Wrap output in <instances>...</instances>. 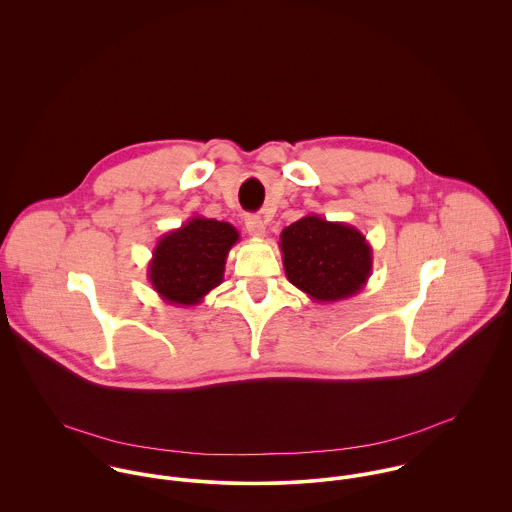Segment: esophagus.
<instances>
[{"label":"esophagus","mask_w":512,"mask_h":512,"mask_svg":"<svg viewBox=\"0 0 512 512\" xmlns=\"http://www.w3.org/2000/svg\"><path fill=\"white\" fill-rule=\"evenodd\" d=\"M246 230H248V234H250V236H256V238L264 236V234H266L264 220L260 219V217H256V215L246 217Z\"/></svg>","instance_id":"obj_1"}]
</instances>
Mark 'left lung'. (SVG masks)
<instances>
[{
    "label": "left lung",
    "mask_w": 512,
    "mask_h": 512,
    "mask_svg": "<svg viewBox=\"0 0 512 512\" xmlns=\"http://www.w3.org/2000/svg\"><path fill=\"white\" fill-rule=\"evenodd\" d=\"M286 276L313 301L331 303L361 292L372 272L365 234L347 224L307 215L280 234Z\"/></svg>",
    "instance_id": "1"
}]
</instances>
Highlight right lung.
<instances>
[{
	"label": "right lung",
	"instance_id": "add662e5",
	"mask_svg": "<svg viewBox=\"0 0 512 512\" xmlns=\"http://www.w3.org/2000/svg\"><path fill=\"white\" fill-rule=\"evenodd\" d=\"M238 230L224 220L191 217L163 234L147 264V280L165 303L191 307L220 286Z\"/></svg>",
	"mask_w": 512,
	"mask_h": 512
}]
</instances>
